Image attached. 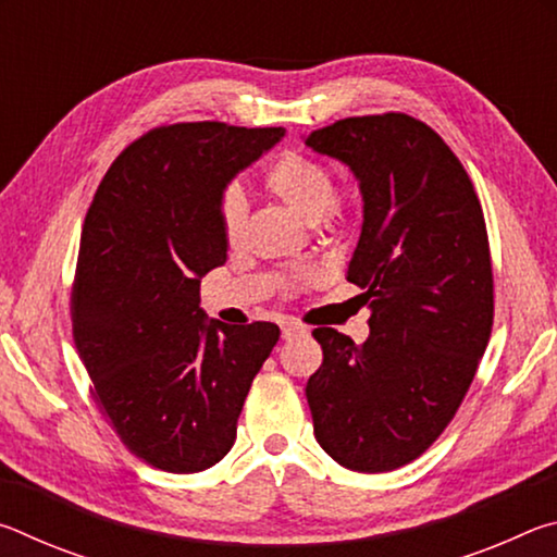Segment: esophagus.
<instances>
[{"mask_svg": "<svg viewBox=\"0 0 557 557\" xmlns=\"http://www.w3.org/2000/svg\"><path fill=\"white\" fill-rule=\"evenodd\" d=\"M307 332V329L305 326H299V324H285V326H282V338H285V342H287V338H295V336H299V334H305Z\"/></svg>", "mask_w": 557, "mask_h": 557, "instance_id": "1", "label": "esophagus"}]
</instances>
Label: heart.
<instances>
[{"instance_id": "heart-1", "label": "heart", "mask_w": 557, "mask_h": 557, "mask_svg": "<svg viewBox=\"0 0 557 557\" xmlns=\"http://www.w3.org/2000/svg\"><path fill=\"white\" fill-rule=\"evenodd\" d=\"M262 186L268 194L309 221L322 219L324 223H334L354 203L351 191L334 186L332 172L322 159L295 147L282 149L265 166ZM245 215H248V206H245L243 194L238 188H225L219 199V223L228 245L240 240Z\"/></svg>"}]
</instances>
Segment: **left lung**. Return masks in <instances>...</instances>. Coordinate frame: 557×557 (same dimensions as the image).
Listing matches in <instances>:
<instances>
[{"label": "left lung", "instance_id": "left-lung-1", "mask_svg": "<svg viewBox=\"0 0 557 557\" xmlns=\"http://www.w3.org/2000/svg\"><path fill=\"white\" fill-rule=\"evenodd\" d=\"M305 145L361 186L346 280L371 307L361 346L332 326L312 332L324 354L307 381L314 435L346 469L393 471L445 432L492 336L484 211L445 139L405 112L336 120Z\"/></svg>", "mask_w": 557, "mask_h": 557}]
</instances>
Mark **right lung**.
Masks as SVG:
<instances>
[{
    "instance_id": "1",
    "label": "right lung",
    "mask_w": 557,
    "mask_h": 557,
    "mask_svg": "<svg viewBox=\"0 0 557 557\" xmlns=\"http://www.w3.org/2000/svg\"><path fill=\"white\" fill-rule=\"evenodd\" d=\"M282 127L176 122L145 132L102 176L81 233L73 338L100 408L147 465L194 474L228 455L277 344L272 322H206L201 277L225 262L219 199Z\"/></svg>"
}]
</instances>
